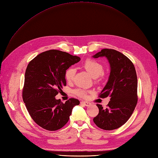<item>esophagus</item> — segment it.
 I'll return each instance as SVG.
<instances>
[{
    "instance_id": "1",
    "label": "esophagus",
    "mask_w": 158,
    "mask_h": 158,
    "mask_svg": "<svg viewBox=\"0 0 158 158\" xmlns=\"http://www.w3.org/2000/svg\"><path fill=\"white\" fill-rule=\"evenodd\" d=\"M81 103L82 104V105H85V106H90V102H86V101H82Z\"/></svg>"
}]
</instances>
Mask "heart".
<instances>
[{
  "mask_svg": "<svg viewBox=\"0 0 158 158\" xmlns=\"http://www.w3.org/2000/svg\"><path fill=\"white\" fill-rule=\"evenodd\" d=\"M83 67L85 70L90 74L93 78H97L103 72V66L102 64L98 61L93 59H87L83 63ZM75 75V69L74 68L70 67L65 72V79L68 82L73 81ZM75 93L80 97H85L86 92L83 89H77L75 91Z\"/></svg>",
  "mask_w": 158,
  "mask_h": 158,
  "instance_id": "b5f03b06",
  "label": "heart"
}]
</instances>
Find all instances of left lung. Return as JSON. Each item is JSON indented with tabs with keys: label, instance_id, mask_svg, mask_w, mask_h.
<instances>
[{
	"label": "left lung",
	"instance_id": "8db88e82",
	"mask_svg": "<svg viewBox=\"0 0 158 158\" xmlns=\"http://www.w3.org/2000/svg\"><path fill=\"white\" fill-rule=\"evenodd\" d=\"M92 57H105L110 67L108 81L99 95L102 98L109 96L110 101L106 108L97 104L99 114L94 118V122L105 130L118 128L130 118L138 102L135 67L125 55L112 49H102Z\"/></svg>",
	"mask_w": 158,
	"mask_h": 158
}]
</instances>
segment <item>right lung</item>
Returning <instances> with one entry per match:
<instances>
[{"instance_id":"right-lung-1","label":"right lung","mask_w":158,"mask_h":158,"mask_svg":"<svg viewBox=\"0 0 158 158\" xmlns=\"http://www.w3.org/2000/svg\"><path fill=\"white\" fill-rule=\"evenodd\" d=\"M81 58L70 53L50 50L41 53L29 63L24 75L23 99L26 108L37 124L54 131L69 120L78 99L71 98L63 103L56 96L66 86L65 72Z\"/></svg>"}]
</instances>
